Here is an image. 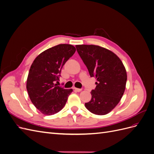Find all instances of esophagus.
Returning a JSON list of instances; mask_svg holds the SVG:
<instances>
[{"mask_svg":"<svg viewBox=\"0 0 154 154\" xmlns=\"http://www.w3.org/2000/svg\"><path fill=\"white\" fill-rule=\"evenodd\" d=\"M74 89L75 90L76 92H80V91H82V89H81V88H74Z\"/></svg>","mask_w":154,"mask_h":154,"instance_id":"obj_1","label":"esophagus"}]
</instances>
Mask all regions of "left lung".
Here are the masks:
<instances>
[{
    "mask_svg": "<svg viewBox=\"0 0 154 154\" xmlns=\"http://www.w3.org/2000/svg\"><path fill=\"white\" fill-rule=\"evenodd\" d=\"M78 53L91 77L97 82L92 98L85 103L91 112L105 115L115 108L124 94L127 75L122 60L110 50L95 45H77Z\"/></svg>",
    "mask_w": 154,
    "mask_h": 154,
    "instance_id": "8db88e82",
    "label": "left lung"
}]
</instances>
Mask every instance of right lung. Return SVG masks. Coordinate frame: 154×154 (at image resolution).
Wrapping results in <instances>:
<instances>
[{
  "instance_id": "1",
  "label": "right lung",
  "mask_w": 154,
  "mask_h": 154,
  "mask_svg": "<svg viewBox=\"0 0 154 154\" xmlns=\"http://www.w3.org/2000/svg\"><path fill=\"white\" fill-rule=\"evenodd\" d=\"M76 51L70 44H59L40 53L32 62L27 79L26 88L31 102L40 112L51 116L66 105L72 89L59 87L64 64Z\"/></svg>"
}]
</instances>
